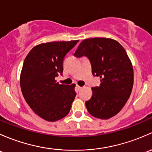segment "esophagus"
I'll return each mask as SVG.
<instances>
[{
    "label": "esophagus",
    "instance_id": "esophagus-1",
    "mask_svg": "<svg viewBox=\"0 0 152 152\" xmlns=\"http://www.w3.org/2000/svg\"><path fill=\"white\" fill-rule=\"evenodd\" d=\"M77 88L78 89V91H80V90H81V89L83 88V87H81V86H77Z\"/></svg>",
    "mask_w": 152,
    "mask_h": 152
}]
</instances>
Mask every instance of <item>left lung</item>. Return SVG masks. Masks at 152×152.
Returning a JSON list of instances; mask_svg holds the SVG:
<instances>
[{
    "label": "left lung",
    "instance_id": "1",
    "mask_svg": "<svg viewBox=\"0 0 152 152\" xmlns=\"http://www.w3.org/2000/svg\"><path fill=\"white\" fill-rule=\"evenodd\" d=\"M74 55L86 56L93 75L101 78L100 86L92 88L91 98L86 102L89 113L101 119L116 115L127 102L133 86V68L124 48L112 39L96 37L83 40Z\"/></svg>",
    "mask_w": 152,
    "mask_h": 152
}]
</instances>
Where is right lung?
Wrapping results in <instances>:
<instances>
[{
    "label": "right lung",
    "mask_w": 152,
    "mask_h": 152,
    "mask_svg": "<svg viewBox=\"0 0 152 152\" xmlns=\"http://www.w3.org/2000/svg\"><path fill=\"white\" fill-rule=\"evenodd\" d=\"M78 40L53 42L34 47L26 56L20 74V87L26 102L35 113L56 121L69 113L76 96L75 85L58 84L63 61Z\"/></svg>",
    "instance_id": "obj_1"
}]
</instances>
